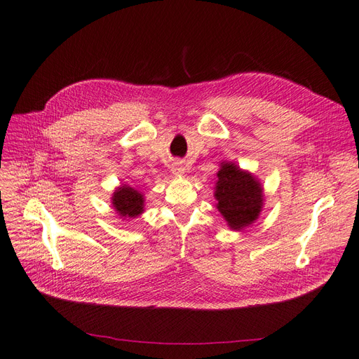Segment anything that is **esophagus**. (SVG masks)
Returning a JSON list of instances; mask_svg holds the SVG:
<instances>
[{"instance_id":"esophagus-1","label":"esophagus","mask_w":359,"mask_h":359,"mask_svg":"<svg viewBox=\"0 0 359 359\" xmlns=\"http://www.w3.org/2000/svg\"><path fill=\"white\" fill-rule=\"evenodd\" d=\"M170 170H172V174H174L175 177H182L185 174V168L181 163H178V162H175L174 165H172Z\"/></svg>"}]
</instances>
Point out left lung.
<instances>
[{
    "label": "left lung",
    "instance_id": "obj_1",
    "mask_svg": "<svg viewBox=\"0 0 359 359\" xmlns=\"http://www.w3.org/2000/svg\"><path fill=\"white\" fill-rule=\"evenodd\" d=\"M218 212L231 230H245L258 219L264 206V189L250 170L221 162L214 187Z\"/></svg>",
    "mask_w": 359,
    "mask_h": 359
}]
</instances>
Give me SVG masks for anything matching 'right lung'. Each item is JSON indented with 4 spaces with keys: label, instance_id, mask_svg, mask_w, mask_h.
Masks as SVG:
<instances>
[{
    "label": "right lung",
    "instance_id": "add662e5",
    "mask_svg": "<svg viewBox=\"0 0 359 359\" xmlns=\"http://www.w3.org/2000/svg\"><path fill=\"white\" fill-rule=\"evenodd\" d=\"M111 205L121 219L137 218L144 212L145 197L141 190L123 184L111 196Z\"/></svg>",
    "mask_w": 359,
    "mask_h": 359
}]
</instances>
